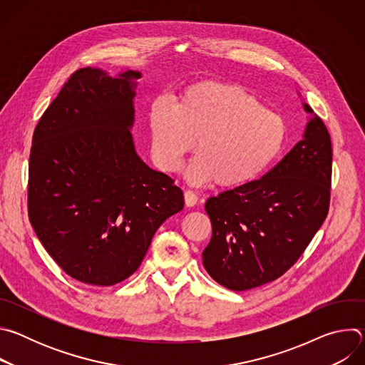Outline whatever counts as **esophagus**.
<instances>
[{
    "label": "esophagus",
    "mask_w": 365,
    "mask_h": 365,
    "mask_svg": "<svg viewBox=\"0 0 365 365\" xmlns=\"http://www.w3.org/2000/svg\"><path fill=\"white\" fill-rule=\"evenodd\" d=\"M185 203L186 206H195L197 203V196L192 190H185Z\"/></svg>",
    "instance_id": "1"
}]
</instances>
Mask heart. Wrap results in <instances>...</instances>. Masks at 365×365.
Instances as JSON below:
<instances>
[{"mask_svg": "<svg viewBox=\"0 0 365 365\" xmlns=\"http://www.w3.org/2000/svg\"><path fill=\"white\" fill-rule=\"evenodd\" d=\"M153 160L176 173L196 141L186 169L195 185L240 187L262 178L283 151L284 120L237 85L199 82L186 88L176 106L155 99L148 113Z\"/></svg>", "mask_w": 365, "mask_h": 365, "instance_id": "obj_1", "label": "heart"}]
</instances>
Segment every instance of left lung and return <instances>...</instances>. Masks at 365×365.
<instances>
[{"instance_id":"8db88e82","label":"left lung","mask_w":365,"mask_h":365,"mask_svg":"<svg viewBox=\"0 0 365 365\" xmlns=\"http://www.w3.org/2000/svg\"><path fill=\"white\" fill-rule=\"evenodd\" d=\"M312 114L300 140L262 179L206 200L212 238L203 266L221 286L242 292L283 276L324 224L331 199L332 144Z\"/></svg>"}]
</instances>
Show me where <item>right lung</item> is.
Instances as JSON below:
<instances>
[{
	"label": "right lung",
	"instance_id": "1",
	"mask_svg": "<svg viewBox=\"0 0 365 365\" xmlns=\"http://www.w3.org/2000/svg\"><path fill=\"white\" fill-rule=\"evenodd\" d=\"M82 68L41 115L29 163V220L58 266L78 282L113 286L141 264L151 238L183 210L175 180L134 150L135 79Z\"/></svg>",
	"mask_w": 365,
	"mask_h": 365
}]
</instances>
